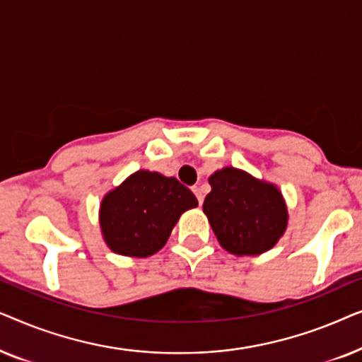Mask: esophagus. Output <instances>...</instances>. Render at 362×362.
I'll use <instances>...</instances> for the list:
<instances>
[{
    "label": "esophagus",
    "mask_w": 362,
    "mask_h": 362,
    "mask_svg": "<svg viewBox=\"0 0 362 362\" xmlns=\"http://www.w3.org/2000/svg\"><path fill=\"white\" fill-rule=\"evenodd\" d=\"M192 192H194V194H196L197 202H199V204H202V201H204V192H202L201 187L199 186H194V187H192Z\"/></svg>",
    "instance_id": "esophagus-1"
}]
</instances>
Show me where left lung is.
<instances>
[{
	"instance_id": "obj_1",
	"label": "left lung",
	"mask_w": 362,
	"mask_h": 362,
	"mask_svg": "<svg viewBox=\"0 0 362 362\" xmlns=\"http://www.w3.org/2000/svg\"><path fill=\"white\" fill-rule=\"evenodd\" d=\"M209 185L202 211L227 252L260 255L284 235L288 211L275 185L230 166L217 170Z\"/></svg>"
}]
</instances>
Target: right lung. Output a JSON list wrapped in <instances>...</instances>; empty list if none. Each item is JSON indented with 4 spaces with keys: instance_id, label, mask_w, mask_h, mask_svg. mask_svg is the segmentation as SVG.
<instances>
[{
    "instance_id": "obj_1",
    "label": "right lung",
    "mask_w": 362,
    "mask_h": 362,
    "mask_svg": "<svg viewBox=\"0 0 362 362\" xmlns=\"http://www.w3.org/2000/svg\"><path fill=\"white\" fill-rule=\"evenodd\" d=\"M196 206V196L176 177L140 170L103 196V240L118 255L150 257L166 244L182 212Z\"/></svg>"
}]
</instances>
